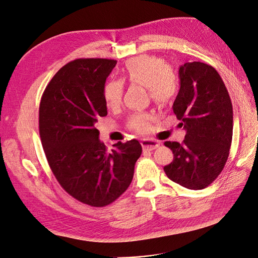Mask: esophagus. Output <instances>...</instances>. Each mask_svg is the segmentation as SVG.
I'll return each instance as SVG.
<instances>
[{
  "label": "esophagus",
  "instance_id": "esophagus-1",
  "mask_svg": "<svg viewBox=\"0 0 258 258\" xmlns=\"http://www.w3.org/2000/svg\"><path fill=\"white\" fill-rule=\"evenodd\" d=\"M141 145L143 150L145 151H152L160 146V143L158 141H153L149 139H143L141 140Z\"/></svg>",
  "mask_w": 258,
  "mask_h": 258
}]
</instances>
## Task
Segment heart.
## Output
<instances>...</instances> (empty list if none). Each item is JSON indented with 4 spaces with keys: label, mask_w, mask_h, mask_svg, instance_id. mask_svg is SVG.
<instances>
[{
    "label": "heart",
    "mask_w": 258,
    "mask_h": 258,
    "mask_svg": "<svg viewBox=\"0 0 258 258\" xmlns=\"http://www.w3.org/2000/svg\"><path fill=\"white\" fill-rule=\"evenodd\" d=\"M121 79L130 85L147 88L150 98L161 107L169 106L179 91V81L173 72L168 69L166 61L160 57L142 55L126 61L120 71ZM123 93L121 81L111 80L104 88V98L109 108L120 104ZM152 116L148 113H139L129 118L130 129L146 132L150 129Z\"/></svg>",
    "instance_id": "1"
}]
</instances>
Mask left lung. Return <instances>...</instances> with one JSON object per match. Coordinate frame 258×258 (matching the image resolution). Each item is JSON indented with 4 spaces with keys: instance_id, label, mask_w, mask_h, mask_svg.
I'll list each match as a JSON object with an SVG mask.
<instances>
[{
    "instance_id": "obj_1",
    "label": "left lung",
    "mask_w": 258,
    "mask_h": 258,
    "mask_svg": "<svg viewBox=\"0 0 258 258\" xmlns=\"http://www.w3.org/2000/svg\"><path fill=\"white\" fill-rule=\"evenodd\" d=\"M173 113L186 131L184 141L165 142L173 161L166 176L188 189H203L222 171L233 137V107L224 82L212 66L194 61L179 69Z\"/></svg>"
}]
</instances>
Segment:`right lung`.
<instances>
[{"instance_id": "obj_1", "label": "right lung", "mask_w": 258, "mask_h": 258, "mask_svg": "<svg viewBox=\"0 0 258 258\" xmlns=\"http://www.w3.org/2000/svg\"><path fill=\"white\" fill-rule=\"evenodd\" d=\"M116 60L81 58L61 68L46 86L39 107V132L49 167L76 200L94 208L126 191L142 154L137 140L109 151L95 123L107 115L106 79Z\"/></svg>"}]
</instances>
